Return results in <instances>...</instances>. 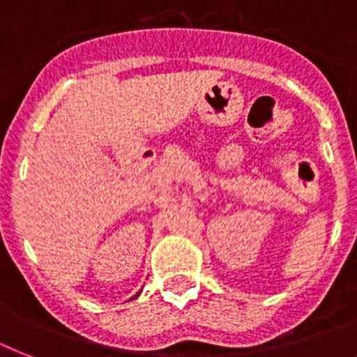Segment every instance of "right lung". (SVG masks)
I'll use <instances>...</instances> for the list:
<instances>
[{
  "mask_svg": "<svg viewBox=\"0 0 357 357\" xmlns=\"http://www.w3.org/2000/svg\"><path fill=\"white\" fill-rule=\"evenodd\" d=\"M139 293H140V291H139ZM139 293H137V294H135V296H133V298H137V296H139Z\"/></svg>",
  "mask_w": 357,
  "mask_h": 357,
  "instance_id": "add662e5",
  "label": "right lung"
}]
</instances>
